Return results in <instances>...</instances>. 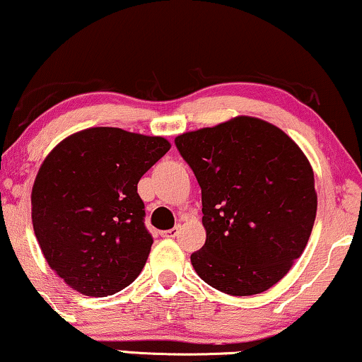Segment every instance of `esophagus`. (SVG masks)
<instances>
[{"mask_svg": "<svg viewBox=\"0 0 362 362\" xmlns=\"http://www.w3.org/2000/svg\"><path fill=\"white\" fill-rule=\"evenodd\" d=\"M180 230H181V226H175L170 230L161 232V237H171V239H173V237H176L177 234H180Z\"/></svg>", "mask_w": 362, "mask_h": 362, "instance_id": "esophagus-1", "label": "esophagus"}]
</instances>
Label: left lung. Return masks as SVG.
<instances>
[{"label":"left lung","instance_id":"1","mask_svg":"<svg viewBox=\"0 0 362 362\" xmlns=\"http://www.w3.org/2000/svg\"><path fill=\"white\" fill-rule=\"evenodd\" d=\"M175 143L202 194L206 244L191 255L196 274L227 295L269 290L313 229L318 196L308 158L279 127L245 115Z\"/></svg>","mask_w":362,"mask_h":362}]
</instances>
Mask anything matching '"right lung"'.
Here are the masks:
<instances>
[{
	"label": "right lung",
	"mask_w": 362,
	"mask_h": 362,
	"mask_svg": "<svg viewBox=\"0 0 362 362\" xmlns=\"http://www.w3.org/2000/svg\"><path fill=\"white\" fill-rule=\"evenodd\" d=\"M170 148L163 136L93 127L42 161L31 192L34 234L71 288L107 296L140 275L153 239L136 185Z\"/></svg>",
	"instance_id": "right-lung-1"
}]
</instances>
